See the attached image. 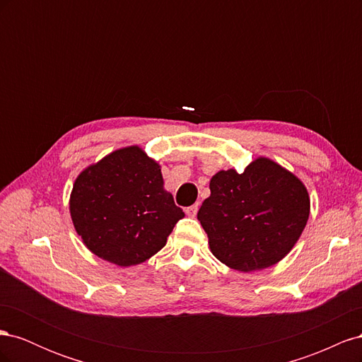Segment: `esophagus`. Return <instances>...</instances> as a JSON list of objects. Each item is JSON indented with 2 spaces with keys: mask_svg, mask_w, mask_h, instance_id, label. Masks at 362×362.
Wrapping results in <instances>:
<instances>
[{
  "mask_svg": "<svg viewBox=\"0 0 362 362\" xmlns=\"http://www.w3.org/2000/svg\"><path fill=\"white\" fill-rule=\"evenodd\" d=\"M198 210H199L198 204H194V205H190V206L185 208V214L190 216V217H194L196 214H198Z\"/></svg>",
  "mask_w": 362,
  "mask_h": 362,
  "instance_id": "esophagus-1",
  "label": "esophagus"
}]
</instances>
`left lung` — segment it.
<instances>
[{"label": "left lung", "mask_w": 362, "mask_h": 362, "mask_svg": "<svg viewBox=\"0 0 362 362\" xmlns=\"http://www.w3.org/2000/svg\"><path fill=\"white\" fill-rule=\"evenodd\" d=\"M210 190L198 221L213 255L240 272L276 264L308 222L310 196L303 182L266 157L252 161L243 173L217 172Z\"/></svg>", "instance_id": "obj_1"}]
</instances>
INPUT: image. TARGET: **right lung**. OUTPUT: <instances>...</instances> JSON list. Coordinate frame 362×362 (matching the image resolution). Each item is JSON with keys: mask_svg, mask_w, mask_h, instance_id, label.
I'll return each mask as SVG.
<instances>
[{"mask_svg": "<svg viewBox=\"0 0 362 362\" xmlns=\"http://www.w3.org/2000/svg\"><path fill=\"white\" fill-rule=\"evenodd\" d=\"M163 184L160 164L144 149L113 151L74 182L69 210L76 234L95 255L120 267L149 259L184 217Z\"/></svg>", "mask_w": 362, "mask_h": 362, "instance_id": "right-lung-1", "label": "right lung"}]
</instances>
